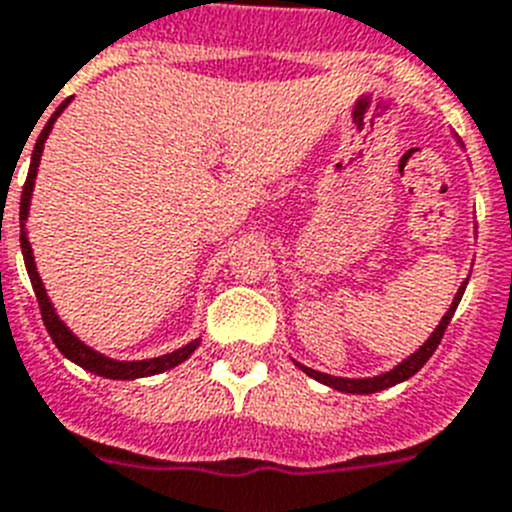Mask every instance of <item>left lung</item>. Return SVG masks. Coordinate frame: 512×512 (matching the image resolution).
I'll return each instance as SVG.
<instances>
[{
	"label": "left lung",
	"mask_w": 512,
	"mask_h": 512,
	"mask_svg": "<svg viewBox=\"0 0 512 512\" xmlns=\"http://www.w3.org/2000/svg\"><path fill=\"white\" fill-rule=\"evenodd\" d=\"M466 283H469V281L461 283L459 293L453 296L451 309L446 311V317H443L441 324L435 327V332L428 337V342H425V345H422V348L417 350V353H412L410 358H407V361H402L397 368H391V371L381 373V376H373V379H340V376H327V373H319V371H314V368L301 366V363H296V366H299L301 371L306 373V376H311V379L322 381V384L332 386V389H337V391H348V394H373V391L389 389V386L399 384V381H407V379H410V376H415V373L420 371V368L430 361V355H433L435 348L441 345L443 332H446L448 322H451V317H453V311H456V306H459L461 296H464Z\"/></svg>",
	"instance_id": "8db88e82"
}]
</instances>
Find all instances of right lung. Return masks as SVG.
<instances>
[{
  "instance_id": "obj_1",
  "label": "right lung",
  "mask_w": 512,
  "mask_h": 512,
  "mask_svg": "<svg viewBox=\"0 0 512 512\" xmlns=\"http://www.w3.org/2000/svg\"><path fill=\"white\" fill-rule=\"evenodd\" d=\"M69 105V100H64L59 105V110L48 118L46 128L41 131L38 141H35V149H33V159H30V170H28V180H25V188H22V198H20V247H22V257H25V268H28L30 275V283H33V291H35V299H38V306H41V317L43 324H46L48 335L51 340L56 342V348L61 350V355H66L71 363H77L82 366L84 371L97 373V376H105V379H144V376H154V373H162V371H170V368L180 366L182 361H188L193 350L198 348V342L201 340H193L188 342L185 348L175 350V353H167V355H159V358H149V361H113V358H105L100 355L97 350L87 348L77 335H71V330L66 327L64 322L59 319V314L53 311L51 299L46 296V288H43L41 275L35 270V260H33V250H30V242H28V234H25V219H28V211H30V195H33V185H35V175H38V164H41V154H43V144H46L48 133H51L53 121L59 118L61 110Z\"/></svg>"
}]
</instances>
